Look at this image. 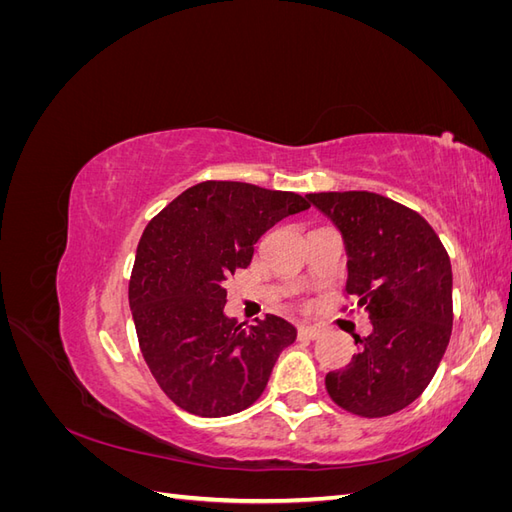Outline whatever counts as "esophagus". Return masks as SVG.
Masks as SVG:
<instances>
[{
    "label": "esophagus",
    "mask_w": 512,
    "mask_h": 512,
    "mask_svg": "<svg viewBox=\"0 0 512 512\" xmlns=\"http://www.w3.org/2000/svg\"><path fill=\"white\" fill-rule=\"evenodd\" d=\"M297 335H299V339H312V342H314V339L322 337V331L316 329V327H299Z\"/></svg>",
    "instance_id": "obj_1"
}]
</instances>
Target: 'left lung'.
<instances>
[{
  "label": "left lung",
  "instance_id": "obj_1",
  "mask_svg": "<svg viewBox=\"0 0 512 512\" xmlns=\"http://www.w3.org/2000/svg\"><path fill=\"white\" fill-rule=\"evenodd\" d=\"M307 198L342 230L352 312H367L371 335L359 354L329 371L339 408L382 418L421 395L453 333V271L423 215L374 192H320ZM350 305L344 307V312Z\"/></svg>",
  "mask_w": 512,
  "mask_h": 512
}]
</instances>
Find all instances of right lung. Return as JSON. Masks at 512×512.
<instances>
[{
    "instance_id": "1",
    "label": "right lung",
    "mask_w": 512,
    "mask_h": 512,
    "mask_svg": "<svg viewBox=\"0 0 512 512\" xmlns=\"http://www.w3.org/2000/svg\"><path fill=\"white\" fill-rule=\"evenodd\" d=\"M309 209L294 192L203 181L153 218L130 275L128 299L143 359L181 410L218 418L250 408L297 331L267 314L243 327L224 314L226 282L247 269L254 243Z\"/></svg>"
}]
</instances>
